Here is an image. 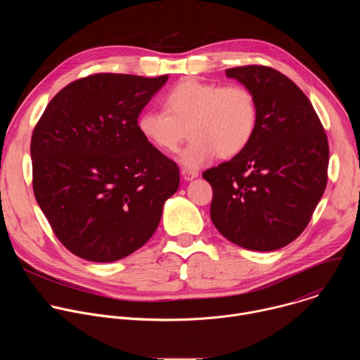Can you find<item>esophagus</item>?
Returning <instances> with one entry per match:
<instances>
[{
	"mask_svg": "<svg viewBox=\"0 0 360 360\" xmlns=\"http://www.w3.org/2000/svg\"><path fill=\"white\" fill-rule=\"evenodd\" d=\"M181 174H182L184 179H186V181H192L193 178L198 176V171H195V169H188V168H184Z\"/></svg>",
	"mask_w": 360,
	"mask_h": 360,
	"instance_id": "obj_1",
	"label": "esophagus"
}]
</instances>
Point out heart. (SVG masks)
Segmentation results:
<instances>
[{"label":"heart","instance_id":"heart-1","mask_svg":"<svg viewBox=\"0 0 360 360\" xmlns=\"http://www.w3.org/2000/svg\"><path fill=\"white\" fill-rule=\"evenodd\" d=\"M162 102L164 110L139 114L138 131L165 153L176 152L189 134L192 141L181 157L189 168H198L215 155L222 160L236 157L258 127V102L242 84L219 85L186 78L175 84Z\"/></svg>","mask_w":360,"mask_h":360}]
</instances>
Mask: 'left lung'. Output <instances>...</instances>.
<instances>
[{"label": "left lung", "mask_w": 360, "mask_h": 360, "mask_svg": "<svg viewBox=\"0 0 360 360\" xmlns=\"http://www.w3.org/2000/svg\"><path fill=\"white\" fill-rule=\"evenodd\" d=\"M258 102L250 143L202 174L214 191L211 219L231 242L275 250L309 224L328 184L329 143L311 101L282 72L265 65L225 71Z\"/></svg>", "instance_id": "8db88e82"}]
</instances>
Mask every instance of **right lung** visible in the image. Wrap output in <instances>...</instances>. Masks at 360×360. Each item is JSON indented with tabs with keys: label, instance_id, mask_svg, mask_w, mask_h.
<instances>
[{
	"label": "right lung",
	"instance_id": "1",
	"mask_svg": "<svg viewBox=\"0 0 360 360\" xmlns=\"http://www.w3.org/2000/svg\"><path fill=\"white\" fill-rule=\"evenodd\" d=\"M168 75L92 74L49 101L31 136L32 189L58 240L92 262L125 258L157 231L179 168L136 121Z\"/></svg>",
	"mask_w": 360,
	"mask_h": 360
}]
</instances>
